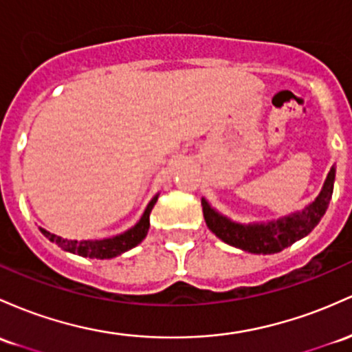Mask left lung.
<instances>
[{
    "label": "left lung",
    "instance_id": "8db88e82",
    "mask_svg": "<svg viewBox=\"0 0 352 352\" xmlns=\"http://www.w3.org/2000/svg\"><path fill=\"white\" fill-rule=\"evenodd\" d=\"M336 168H331L327 179L324 182L322 190L316 197L312 204L302 212L285 215L279 220H270L265 223H239L234 220L223 217L217 210H214L206 199H202L204 219L208 229L212 230L220 241L226 244L237 247L250 254H276L287 249L299 239L311 234L326 214L327 206L331 202L334 188Z\"/></svg>",
    "mask_w": 352,
    "mask_h": 352
}]
</instances>
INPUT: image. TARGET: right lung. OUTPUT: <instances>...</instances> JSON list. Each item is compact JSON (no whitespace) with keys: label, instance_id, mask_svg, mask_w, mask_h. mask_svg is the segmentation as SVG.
I'll return each mask as SVG.
<instances>
[{"label":"right lung","instance_id":"obj_1","mask_svg":"<svg viewBox=\"0 0 352 352\" xmlns=\"http://www.w3.org/2000/svg\"><path fill=\"white\" fill-rule=\"evenodd\" d=\"M158 195L153 197L150 200V204L146 206L144 215L142 219L138 220V223L135 227H132L126 232L115 235L111 239H103V241H68V239H61L60 235L50 234L46 230L41 229L45 237H48L50 241L55 242L58 247H61L63 250L72 254H78L82 257H90V258H111L117 257L120 254L126 252V250L133 249L135 245L140 244L142 241L145 239L146 232H148L150 227V212H152L153 206H155Z\"/></svg>","mask_w":352,"mask_h":352}]
</instances>
